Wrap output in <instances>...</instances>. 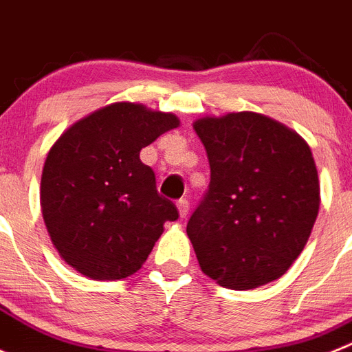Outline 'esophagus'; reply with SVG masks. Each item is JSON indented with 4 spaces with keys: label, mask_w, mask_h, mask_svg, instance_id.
<instances>
[{
    "label": "esophagus",
    "mask_w": 352,
    "mask_h": 352,
    "mask_svg": "<svg viewBox=\"0 0 352 352\" xmlns=\"http://www.w3.org/2000/svg\"><path fill=\"white\" fill-rule=\"evenodd\" d=\"M177 208H179V214L180 217H186L189 212V201L186 198H180L179 201H177Z\"/></svg>",
    "instance_id": "1"
}]
</instances>
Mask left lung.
<instances>
[{"mask_svg": "<svg viewBox=\"0 0 352 352\" xmlns=\"http://www.w3.org/2000/svg\"><path fill=\"white\" fill-rule=\"evenodd\" d=\"M195 131L207 148L210 184L188 221L199 267L231 289H254L291 267L319 212L310 147L254 112L205 117Z\"/></svg>", "mask_w": 352, "mask_h": 352, "instance_id": "left-lung-1", "label": "left lung"}]
</instances>
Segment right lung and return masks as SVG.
<instances>
[{
	"label": "right lung",
	"mask_w": 352,
	"mask_h": 352,
	"mask_svg": "<svg viewBox=\"0 0 352 352\" xmlns=\"http://www.w3.org/2000/svg\"><path fill=\"white\" fill-rule=\"evenodd\" d=\"M179 126L172 113L113 103L75 122L52 145L42 173L43 221L68 265L96 280L135 274L175 204L157 192L140 151Z\"/></svg>",
	"instance_id": "obj_1"
}]
</instances>
